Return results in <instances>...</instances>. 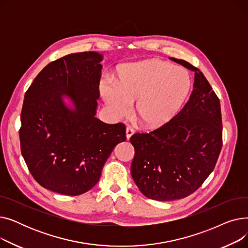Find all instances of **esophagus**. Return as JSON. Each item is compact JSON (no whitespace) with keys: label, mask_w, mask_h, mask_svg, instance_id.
<instances>
[{"label":"esophagus","mask_w":248,"mask_h":248,"mask_svg":"<svg viewBox=\"0 0 248 248\" xmlns=\"http://www.w3.org/2000/svg\"><path fill=\"white\" fill-rule=\"evenodd\" d=\"M134 134H135V129H134L132 126H126V131H125L126 139H127V140H129Z\"/></svg>","instance_id":"obj_1"}]
</instances>
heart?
<instances>
[{
    "label": "heart",
    "instance_id": "1",
    "mask_svg": "<svg viewBox=\"0 0 248 248\" xmlns=\"http://www.w3.org/2000/svg\"><path fill=\"white\" fill-rule=\"evenodd\" d=\"M191 86V76L185 68L149 59L124 65L117 84L103 79L99 91L114 116H128L136 102V114L142 124L158 128L180 111Z\"/></svg>",
    "mask_w": 248,
    "mask_h": 248
}]
</instances>
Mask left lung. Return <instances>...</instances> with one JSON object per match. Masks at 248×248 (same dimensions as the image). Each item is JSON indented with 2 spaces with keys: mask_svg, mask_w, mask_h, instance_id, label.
Returning <instances> with one entry per match:
<instances>
[{
  "mask_svg": "<svg viewBox=\"0 0 248 248\" xmlns=\"http://www.w3.org/2000/svg\"><path fill=\"white\" fill-rule=\"evenodd\" d=\"M171 60L195 72L188 102L163 126L131 138L132 177L146 197L157 201L182 199L196 191L214 170L222 148L219 98L198 68Z\"/></svg>",
  "mask_w": 248,
  "mask_h": 248,
  "instance_id": "8db88e82",
  "label": "left lung"
}]
</instances>
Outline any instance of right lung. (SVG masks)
Here are the masks:
<instances>
[{
    "label": "right lung",
    "instance_id": "add662e5",
    "mask_svg": "<svg viewBox=\"0 0 248 248\" xmlns=\"http://www.w3.org/2000/svg\"><path fill=\"white\" fill-rule=\"evenodd\" d=\"M102 59L94 51L57 59L25 93L21 153L33 178L50 191L76 196L93 188L114 147L126 139L124 124L95 117Z\"/></svg>",
    "mask_w": 248,
    "mask_h": 248
}]
</instances>
